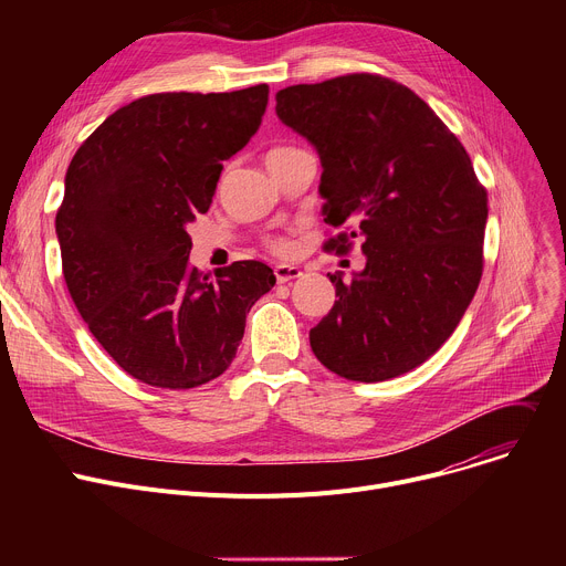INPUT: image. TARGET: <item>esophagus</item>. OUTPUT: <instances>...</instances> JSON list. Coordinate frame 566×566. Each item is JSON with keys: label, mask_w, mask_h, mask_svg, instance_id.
Wrapping results in <instances>:
<instances>
[{"label": "esophagus", "mask_w": 566, "mask_h": 566, "mask_svg": "<svg viewBox=\"0 0 566 566\" xmlns=\"http://www.w3.org/2000/svg\"><path fill=\"white\" fill-rule=\"evenodd\" d=\"M301 275H303V271H301L298 265H286V263L275 265V277H277L280 284H286L291 280H298Z\"/></svg>", "instance_id": "1"}]
</instances>
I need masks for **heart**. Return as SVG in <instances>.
Here are the masks:
<instances>
[{
    "instance_id": "1",
    "label": "heart",
    "mask_w": 566,
    "mask_h": 566,
    "mask_svg": "<svg viewBox=\"0 0 566 566\" xmlns=\"http://www.w3.org/2000/svg\"><path fill=\"white\" fill-rule=\"evenodd\" d=\"M289 151H295V148L293 146H275V148H271V151H268V158H271V156H282V154H289ZM265 245L271 248L275 254H280V256H286V254L293 252V241H291V238H286V235L268 238Z\"/></svg>"
}]
</instances>
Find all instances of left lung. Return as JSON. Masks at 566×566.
I'll return each mask as SVG.
<instances>
[{"label": "left lung", "mask_w": 566, "mask_h": 566, "mask_svg": "<svg viewBox=\"0 0 566 566\" xmlns=\"http://www.w3.org/2000/svg\"><path fill=\"white\" fill-rule=\"evenodd\" d=\"M277 116L321 158L323 220L344 227L323 243L365 271L344 282L310 331L323 367L378 382L401 376L450 339L484 271L486 188L459 137L408 86L348 73L277 92Z\"/></svg>", "instance_id": "obj_1"}]
</instances>
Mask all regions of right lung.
<instances>
[{
  "instance_id": "obj_1",
  "label": "right lung",
  "mask_w": 566,
  "mask_h": 566,
  "mask_svg": "<svg viewBox=\"0 0 566 566\" xmlns=\"http://www.w3.org/2000/svg\"><path fill=\"white\" fill-rule=\"evenodd\" d=\"M265 105L268 84L142 96L69 165L54 220L69 293L114 363L154 388L190 390L224 374L248 312L275 284L254 259L213 282L188 259V224L211 208L222 160L259 130Z\"/></svg>"
}]
</instances>
